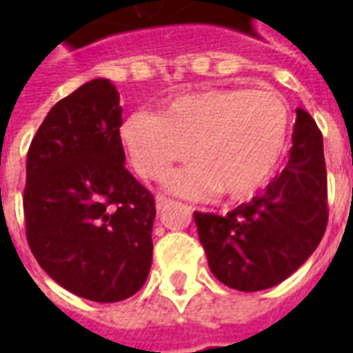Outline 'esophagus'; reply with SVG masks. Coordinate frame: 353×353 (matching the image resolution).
<instances>
[{"label": "esophagus", "mask_w": 353, "mask_h": 353, "mask_svg": "<svg viewBox=\"0 0 353 353\" xmlns=\"http://www.w3.org/2000/svg\"><path fill=\"white\" fill-rule=\"evenodd\" d=\"M170 202H172V200L166 199V196H162V194H157V210H159V212L166 210V208L170 206Z\"/></svg>", "instance_id": "obj_1"}]
</instances>
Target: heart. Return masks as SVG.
I'll return each mask as SVG.
<instances>
[{
  "label": "heart",
  "mask_w": 353,
  "mask_h": 353,
  "mask_svg": "<svg viewBox=\"0 0 353 353\" xmlns=\"http://www.w3.org/2000/svg\"><path fill=\"white\" fill-rule=\"evenodd\" d=\"M134 168L161 179L176 162L194 159L168 179L181 196L221 191L242 200L265 187L285 154L289 111L280 96L250 88H212L170 101L161 115L134 113L123 126Z\"/></svg>",
  "instance_id": "b5f03b06"
}]
</instances>
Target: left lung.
<instances>
[{
	"instance_id": "1",
	"label": "left lung",
	"mask_w": 353,
	"mask_h": 353,
	"mask_svg": "<svg viewBox=\"0 0 353 353\" xmlns=\"http://www.w3.org/2000/svg\"><path fill=\"white\" fill-rule=\"evenodd\" d=\"M323 136L296 109L289 162L259 196L227 215L194 212L200 244L217 280L261 291L289 278L318 248L327 229Z\"/></svg>"
}]
</instances>
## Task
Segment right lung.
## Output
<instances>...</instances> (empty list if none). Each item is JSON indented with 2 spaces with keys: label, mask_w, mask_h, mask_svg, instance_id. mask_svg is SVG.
<instances>
[{
  "label": "right lung",
  "mask_w": 353,
  "mask_h": 353,
  "mask_svg": "<svg viewBox=\"0 0 353 353\" xmlns=\"http://www.w3.org/2000/svg\"><path fill=\"white\" fill-rule=\"evenodd\" d=\"M121 124L117 88L92 79L50 109L28 149L30 250L58 285L94 303L138 293L153 261L154 199L124 168Z\"/></svg>",
  "instance_id": "1"
}]
</instances>
